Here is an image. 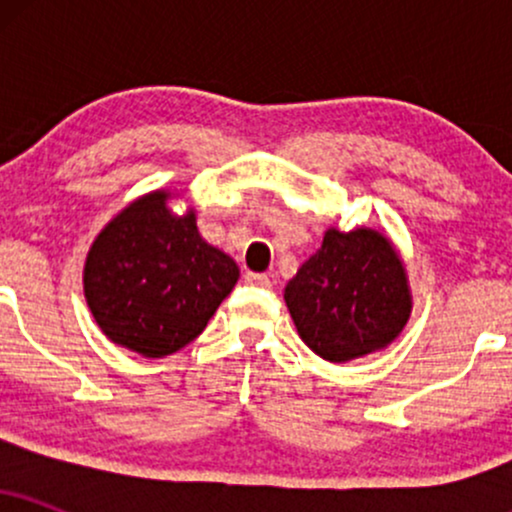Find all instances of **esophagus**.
I'll return each mask as SVG.
<instances>
[{
  "mask_svg": "<svg viewBox=\"0 0 512 512\" xmlns=\"http://www.w3.org/2000/svg\"><path fill=\"white\" fill-rule=\"evenodd\" d=\"M245 284H250V286H260V289H269V286H272V279H269L267 274L248 272V274H245Z\"/></svg>",
  "mask_w": 512,
  "mask_h": 512,
  "instance_id": "obj_1",
  "label": "esophagus"
}]
</instances>
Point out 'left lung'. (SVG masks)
Returning a JSON list of instances; mask_svg holds the SVG:
<instances>
[{
    "instance_id": "left-lung-1",
    "label": "left lung",
    "mask_w": 512,
    "mask_h": 512,
    "mask_svg": "<svg viewBox=\"0 0 512 512\" xmlns=\"http://www.w3.org/2000/svg\"><path fill=\"white\" fill-rule=\"evenodd\" d=\"M284 301L298 337L330 363L390 346L414 305L402 255L385 233L366 226L327 228L320 250L286 284Z\"/></svg>"
}]
</instances>
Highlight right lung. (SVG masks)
Here are the masks:
<instances>
[{
    "label": "right lung",
    "mask_w": 512,
    "mask_h": 512,
    "mask_svg": "<svg viewBox=\"0 0 512 512\" xmlns=\"http://www.w3.org/2000/svg\"><path fill=\"white\" fill-rule=\"evenodd\" d=\"M170 190L129 202L103 226L84 262V296L110 342L163 358L204 332L236 286V260L197 228V211L170 209Z\"/></svg>",
    "instance_id": "1"
}]
</instances>
